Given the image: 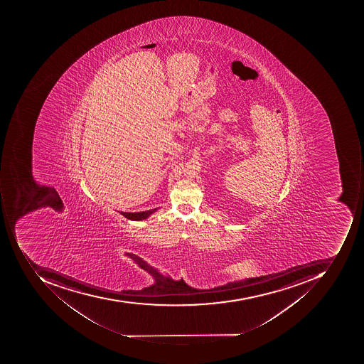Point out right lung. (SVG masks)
Here are the masks:
<instances>
[{
  "label": "right lung",
  "mask_w": 364,
  "mask_h": 364,
  "mask_svg": "<svg viewBox=\"0 0 364 364\" xmlns=\"http://www.w3.org/2000/svg\"><path fill=\"white\" fill-rule=\"evenodd\" d=\"M157 209L149 210V211L143 212H120V214L127 218V219L132 220V221H141V220L148 219L151 214L154 213Z\"/></svg>",
  "instance_id": "right-lung-1"
}]
</instances>
